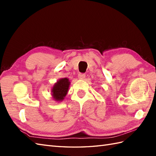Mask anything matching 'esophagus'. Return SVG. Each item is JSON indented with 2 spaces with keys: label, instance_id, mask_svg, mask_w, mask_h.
I'll return each instance as SVG.
<instances>
[{
  "label": "esophagus",
  "instance_id": "34e87169",
  "mask_svg": "<svg viewBox=\"0 0 156 156\" xmlns=\"http://www.w3.org/2000/svg\"><path fill=\"white\" fill-rule=\"evenodd\" d=\"M78 78L80 79V80H84V79L85 78L86 74H83V73H80V74H78Z\"/></svg>",
  "mask_w": 156,
  "mask_h": 156
}]
</instances>
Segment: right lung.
Masks as SVG:
<instances>
[{
    "label": "right lung",
    "instance_id": "obj_1",
    "mask_svg": "<svg viewBox=\"0 0 156 156\" xmlns=\"http://www.w3.org/2000/svg\"><path fill=\"white\" fill-rule=\"evenodd\" d=\"M69 79L64 78H62L57 83L55 84L52 88V95L53 97L57 101H61L64 100L66 95L67 94L69 86Z\"/></svg>",
    "mask_w": 156,
    "mask_h": 156
}]
</instances>
